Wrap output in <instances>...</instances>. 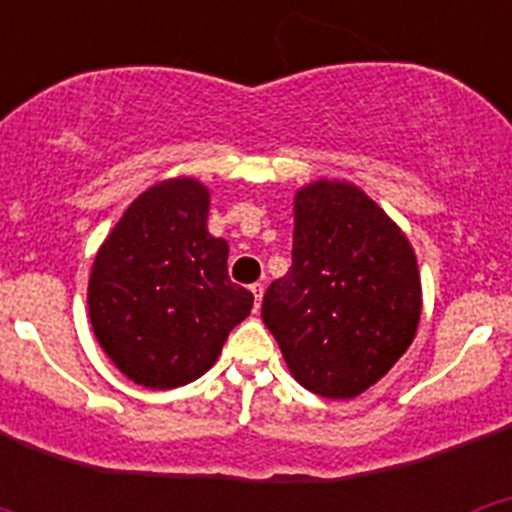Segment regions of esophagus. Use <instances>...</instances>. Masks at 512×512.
<instances>
[{
  "instance_id": "34e87169",
  "label": "esophagus",
  "mask_w": 512,
  "mask_h": 512,
  "mask_svg": "<svg viewBox=\"0 0 512 512\" xmlns=\"http://www.w3.org/2000/svg\"><path fill=\"white\" fill-rule=\"evenodd\" d=\"M251 292H253V305H256V310H259L261 307V297H264V284L261 282H256V284H251Z\"/></svg>"
}]
</instances>
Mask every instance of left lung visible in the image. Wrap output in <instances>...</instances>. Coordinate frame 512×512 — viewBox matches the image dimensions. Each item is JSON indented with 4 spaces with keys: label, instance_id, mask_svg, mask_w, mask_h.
<instances>
[{
    "label": "left lung",
    "instance_id": "1",
    "mask_svg": "<svg viewBox=\"0 0 512 512\" xmlns=\"http://www.w3.org/2000/svg\"><path fill=\"white\" fill-rule=\"evenodd\" d=\"M420 305L413 246L377 202L338 179L295 194L292 266L266 289L261 318L305 390H369L413 343Z\"/></svg>",
    "mask_w": 512,
    "mask_h": 512
}]
</instances>
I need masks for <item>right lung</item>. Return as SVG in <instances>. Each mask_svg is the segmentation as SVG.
Masks as SVG:
<instances>
[{
  "instance_id": "1",
  "label": "right lung",
  "mask_w": 512,
  "mask_h": 512,
  "mask_svg": "<svg viewBox=\"0 0 512 512\" xmlns=\"http://www.w3.org/2000/svg\"><path fill=\"white\" fill-rule=\"evenodd\" d=\"M210 192L189 176L146 189L97 251L89 320L135 384L174 390L217 361L253 295L228 277V243L207 230Z\"/></svg>"
}]
</instances>
